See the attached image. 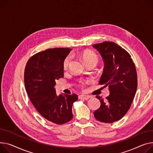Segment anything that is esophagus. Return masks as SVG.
<instances>
[{
    "instance_id": "1",
    "label": "esophagus",
    "mask_w": 153,
    "mask_h": 153,
    "mask_svg": "<svg viewBox=\"0 0 153 153\" xmlns=\"http://www.w3.org/2000/svg\"><path fill=\"white\" fill-rule=\"evenodd\" d=\"M90 98V96L86 95H80L79 96V99H84V100H88Z\"/></svg>"
}]
</instances>
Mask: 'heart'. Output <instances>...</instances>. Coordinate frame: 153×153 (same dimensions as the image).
Masks as SVG:
<instances>
[{
  "label": "heart",
  "instance_id": "obj_1",
  "mask_svg": "<svg viewBox=\"0 0 153 153\" xmlns=\"http://www.w3.org/2000/svg\"><path fill=\"white\" fill-rule=\"evenodd\" d=\"M82 57L84 60L85 63H90V62H95L97 63L98 60V56L96 55V53H95L93 52H91V51H85V52H84L82 53ZM71 56L70 55H68L64 58L62 63V65L65 69L67 68L69 66L71 63ZM89 81L90 80H80L78 83V85L80 87H84L85 84L88 83Z\"/></svg>",
  "mask_w": 153,
  "mask_h": 153
}]
</instances>
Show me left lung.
I'll list each match as a JSON object with an SVG mask.
<instances>
[{
    "label": "left lung",
    "mask_w": 153,
    "mask_h": 153,
    "mask_svg": "<svg viewBox=\"0 0 153 153\" xmlns=\"http://www.w3.org/2000/svg\"><path fill=\"white\" fill-rule=\"evenodd\" d=\"M92 47L105 62L99 84L108 86L110 91L105 100L97 95L101 105L94 111V116L101 123H113L126 115L134 100L138 83L135 65L127 51L113 42L106 41Z\"/></svg>",
    "instance_id": "left-lung-1"
}]
</instances>
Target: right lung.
<instances>
[{"label":"right lung","instance_id":"obj_1","mask_svg":"<svg viewBox=\"0 0 153 153\" xmlns=\"http://www.w3.org/2000/svg\"><path fill=\"white\" fill-rule=\"evenodd\" d=\"M69 48H48L30 57L26 65L24 80L26 90L39 113L53 123L62 125L73 119L72 106L76 94L56 95V80L64 77V58Z\"/></svg>","mask_w":153,"mask_h":153}]
</instances>
